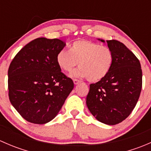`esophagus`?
Here are the masks:
<instances>
[{"label": "esophagus", "mask_w": 151, "mask_h": 151, "mask_svg": "<svg viewBox=\"0 0 151 151\" xmlns=\"http://www.w3.org/2000/svg\"><path fill=\"white\" fill-rule=\"evenodd\" d=\"M73 81H74V85H77V84H79V83H80V80H77V79H74V80H73Z\"/></svg>", "instance_id": "esophagus-1"}]
</instances>
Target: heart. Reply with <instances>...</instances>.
Instances as JSON below:
<instances>
[{
  "instance_id": "1",
  "label": "heart",
  "mask_w": 151,
  "mask_h": 151,
  "mask_svg": "<svg viewBox=\"0 0 151 151\" xmlns=\"http://www.w3.org/2000/svg\"><path fill=\"white\" fill-rule=\"evenodd\" d=\"M57 63L63 71L69 72L78 65L80 68L71 74L72 77H86L90 82L104 79L113 63V54L109 47L88 40L73 42L70 50L63 49L58 53Z\"/></svg>"
}]
</instances>
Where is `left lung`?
<instances>
[{"mask_svg": "<svg viewBox=\"0 0 151 151\" xmlns=\"http://www.w3.org/2000/svg\"><path fill=\"white\" fill-rule=\"evenodd\" d=\"M106 43L113 54L112 66L104 79L90 85L86 104L99 121L115 125L124 121L136 106L142 73L139 60L123 43L117 40Z\"/></svg>", "mask_w": 151, "mask_h": 151, "instance_id": "1", "label": "left lung"}]
</instances>
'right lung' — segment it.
I'll return each mask as SVG.
<instances>
[{
	"label": "right lung",
	"mask_w": 151,
	"mask_h": 151,
	"mask_svg": "<svg viewBox=\"0 0 151 151\" xmlns=\"http://www.w3.org/2000/svg\"><path fill=\"white\" fill-rule=\"evenodd\" d=\"M66 46L58 39L38 38L22 47L8 71L9 97L28 122L45 124L53 119L74 88L56 60Z\"/></svg>",
	"instance_id": "obj_1"
}]
</instances>
